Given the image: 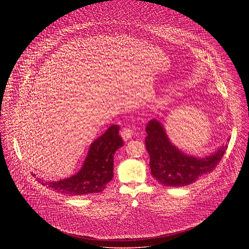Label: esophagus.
<instances>
[{"instance_id":"34e87169","label":"esophagus","mask_w":249,"mask_h":249,"mask_svg":"<svg viewBox=\"0 0 249 249\" xmlns=\"http://www.w3.org/2000/svg\"><path fill=\"white\" fill-rule=\"evenodd\" d=\"M121 135L124 141H127L133 136V130L130 127H124L121 131Z\"/></svg>"}]
</instances>
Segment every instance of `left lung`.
Returning a JSON list of instances; mask_svg holds the SVG:
<instances>
[{
  "label": "left lung",
  "mask_w": 249,
  "mask_h": 249,
  "mask_svg": "<svg viewBox=\"0 0 249 249\" xmlns=\"http://www.w3.org/2000/svg\"><path fill=\"white\" fill-rule=\"evenodd\" d=\"M145 131V148L149 154V166L153 178L168 187H182L196 182L213 172L227 149L221 145L213 154L199 158L182 152L170 141L163 124L153 119Z\"/></svg>",
  "instance_id": "1"
}]
</instances>
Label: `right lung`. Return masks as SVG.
Masks as SVG:
<instances>
[{
    "mask_svg": "<svg viewBox=\"0 0 249 249\" xmlns=\"http://www.w3.org/2000/svg\"><path fill=\"white\" fill-rule=\"evenodd\" d=\"M119 130V125L112 124L91 143L80 171L74 176L52 182L39 179V182L66 196H84L103 192L113 178L114 154L124 144Z\"/></svg>",
    "mask_w": 249,
    "mask_h": 249,
    "instance_id": "add662e5",
    "label": "right lung"
}]
</instances>
